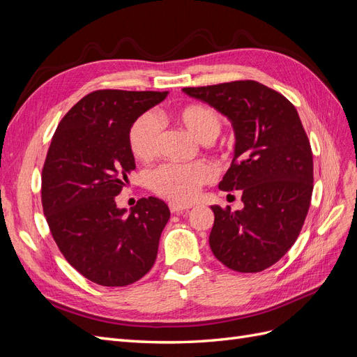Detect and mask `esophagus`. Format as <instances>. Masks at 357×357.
<instances>
[{
    "label": "esophagus",
    "mask_w": 357,
    "mask_h": 357,
    "mask_svg": "<svg viewBox=\"0 0 357 357\" xmlns=\"http://www.w3.org/2000/svg\"><path fill=\"white\" fill-rule=\"evenodd\" d=\"M192 208V205L188 204H178V202H169V210L171 213H180V211H185Z\"/></svg>",
    "instance_id": "esophagus-1"
}]
</instances>
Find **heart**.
Instances as JSON below:
<instances>
[{
    "label": "heart",
    "instance_id": "1",
    "mask_svg": "<svg viewBox=\"0 0 357 357\" xmlns=\"http://www.w3.org/2000/svg\"><path fill=\"white\" fill-rule=\"evenodd\" d=\"M174 117L177 122L201 143H208L218 137L222 119L213 107L189 104L181 107ZM160 123L153 113H144L134 122L129 131V144L132 153L142 160L152 159L159 146ZM213 180V168L205 162L188 165L164 164L149 171L147 185L158 195L172 202H189L198 197L204 185Z\"/></svg>",
    "mask_w": 357,
    "mask_h": 357
}]
</instances>
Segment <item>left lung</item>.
Returning a JSON list of instances; mask_svg holds the SVG:
<instances>
[{
  "mask_svg": "<svg viewBox=\"0 0 357 357\" xmlns=\"http://www.w3.org/2000/svg\"><path fill=\"white\" fill-rule=\"evenodd\" d=\"M231 121L235 146L219 189L241 190V210L211 205L213 255L238 273H259L294 245L312 193V153L287 98L255 80L185 88Z\"/></svg>",
  "mask_w": 357,
  "mask_h": 357,
  "instance_id": "obj_1",
  "label": "left lung"
}]
</instances>
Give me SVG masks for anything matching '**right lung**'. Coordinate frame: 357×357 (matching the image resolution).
<instances>
[{"label": "right lung", "instance_id": "obj_1", "mask_svg": "<svg viewBox=\"0 0 357 357\" xmlns=\"http://www.w3.org/2000/svg\"><path fill=\"white\" fill-rule=\"evenodd\" d=\"M168 92L95 91L63 116L41 176L52 236L68 264L91 282L122 287L152 269L168 205L142 198L131 210L116 197L135 169L129 131Z\"/></svg>", "mask_w": 357, "mask_h": 357}]
</instances>
